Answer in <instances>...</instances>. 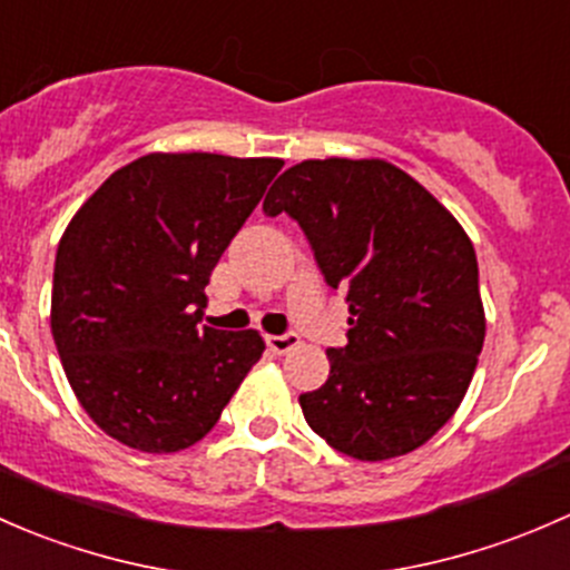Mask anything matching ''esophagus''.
Segmentation results:
<instances>
[{
    "instance_id": "1",
    "label": "esophagus",
    "mask_w": 570,
    "mask_h": 570,
    "mask_svg": "<svg viewBox=\"0 0 570 570\" xmlns=\"http://www.w3.org/2000/svg\"><path fill=\"white\" fill-rule=\"evenodd\" d=\"M298 343H302V340H298V334H296V332L268 334V337H266V345H268V348L274 351V354H287V351L296 348Z\"/></svg>"
}]
</instances>
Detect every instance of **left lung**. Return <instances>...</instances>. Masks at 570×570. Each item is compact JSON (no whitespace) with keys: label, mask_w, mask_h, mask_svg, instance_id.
<instances>
[{"label":"left lung","mask_w":570,"mask_h":570,"mask_svg":"<svg viewBox=\"0 0 570 570\" xmlns=\"http://www.w3.org/2000/svg\"><path fill=\"white\" fill-rule=\"evenodd\" d=\"M263 210L298 222L326 285L345 287L348 343L324 386L298 395L337 453L386 461L425 444L461 406L485 337L478 257L455 216L381 158H309Z\"/></svg>","instance_id":"1"}]
</instances>
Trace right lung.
I'll list each match as a JSON object with an SVG mask.
<instances>
[{
  "label": "right lung",
  "instance_id": "1",
  "mask_svg": "<svg viewBox=\"0 0 570 570\" xmlns=\"http://www.w3.org/2000/svg\"><path fill=\"white\" fill-rule=\"evenodd\" d=\"M279 158L148 154L111 173L57 246L51 334L90 420L142 453L199 442L263 356L199 326L205 285Z\"/></svg>",
  "mask_w": 570,
  "mask_h": 570
}]
</instances>
